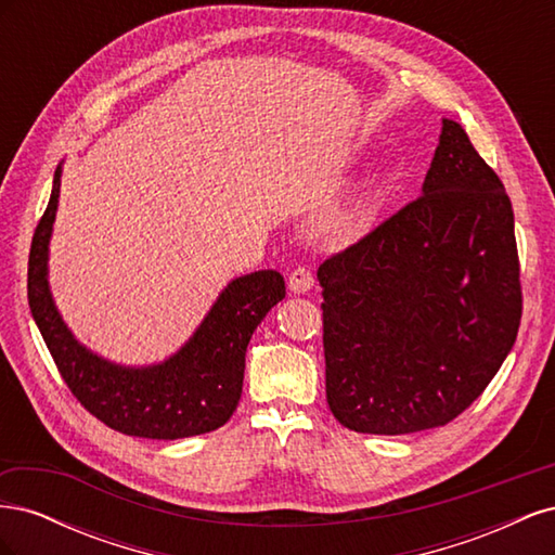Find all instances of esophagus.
<instances>
[{
  "instance_id": "34e87169",
  "label": "esophagus",
  "mask_w": 555,
  "mask_h": 555,
  "mask_svg": "<svg viewBox=\"0 0 555 555\" xmlns=\"http://www.w3.org/2000/svg\"><path fill=\"white\" fill-rule=\"evenodd\" d=\"M312 284H314V278H312V271H310L308 266L294 268L292 275H289V289H292L294 294H306V292H310Z\"/></svg>"
}]
</instances>
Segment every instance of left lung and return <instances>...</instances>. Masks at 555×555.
<instances>
[{"mask_svg":"<svg viewBox=\"0 0 555 555\" xmlns=\"http://www.w3.org/2000/svg\"><path fill=\"white\" fill-rule=\"evenodd\" d=\"M326 400L357 433L444 426L500 371L520 324L514 210L465 129L442 120L422 196L317 271Z\"/></svg>","mask_w":555,"mask_h":555,"instance_id":"obj_1","label":"left lung"}]
</instances>
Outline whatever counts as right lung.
<instances>
[{"mask_svg":"<svg viewBox=\"0 0 555 555\" xmlns=\"http://www.w3.org/2000/svg\"><path fill=\"white\" fill-rule=\"evenodd\" d=\"M62 164L29 249L27 298L62 379L80 405L113 430L147 440H180L224 426L243 393L251 333L284 298L278 271L231 280L192 338L153 365H122L94 354L62 319L48 284V245L60 204Z\"/></svg>","mask_w":555,"mask_h":555,"instance_id":"obj_1","label":"right lung"}]
</instances>
